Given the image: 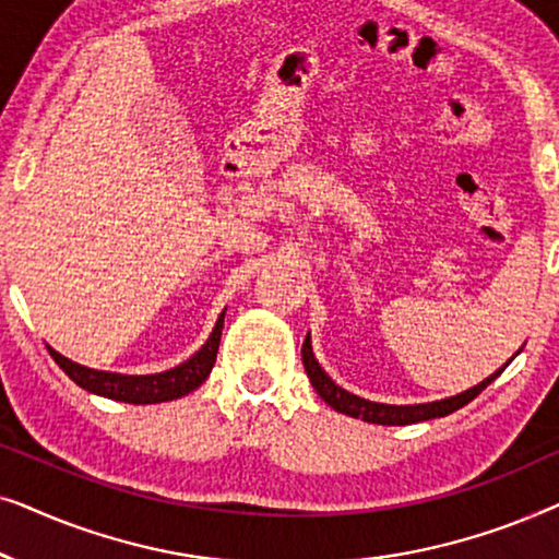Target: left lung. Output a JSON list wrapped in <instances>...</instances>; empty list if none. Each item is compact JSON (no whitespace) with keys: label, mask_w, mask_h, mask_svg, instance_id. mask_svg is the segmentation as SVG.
Returning <instances> with one entry per match:
<instances>
[{"label":"left lung","mask_w":559,"mask_h":559,"mask_svg":"<svg viewBox=\"0 0 559 559\" xmlns=\"http://www.w3.org/2000/svg\"><path fill=\"white\" fill-rule=\"evenodd\" d=\"M519 350H522V348H519ZM519 350H516V354H519ZM514 356H511L499 371H493L491 377H486L484 381H480V384L465 389V392L455 394V396H445V400L423 402V404H381V402H371V400H364V396L350 394L343 386L335 384V381L323 371V366L318 364L316 354H312L310 333L302 343L305 371H308L310 384L320 394V400H323L328 407L341 412V415L364 419V423H373V425H415V423H425V419L445 417V415H450V412L465 407V404H468L471 400H476V396L484 392V389L491 384V381L499 377V373L507 369L511 361H514Z\"/></svg>","instance_id":"1"}]
</instances>
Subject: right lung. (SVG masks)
I'll use <instances>...</instances> for the list:
<instances>
[{"label": "right lung", "mask_w": 559, "mask_h": 559, "mask_svg": "<svg viewBox=\"0 0 559 559\" xmlns=\"http://www.w3.org/2000/svg\"><path fill=\"white\" fill-rule=\"evenodd\" d=\"M224 316L226 310L218 316L216 325H213L209 341L203 343L201 350H195L188 361L175 366V369L159 371V373H142V377H136V373L98 371V369H88V366L71 361V358L58 354L56 348L48 346V350L50 356L56 358L60 369H63L75 384L86 389L91 394L106 396V400L127 402V404L173 402L190 392H195V389L209 379L213 364H216L221 331H224Z\"/></svg>", "instance_id": "obj_1"}]
</instances>
